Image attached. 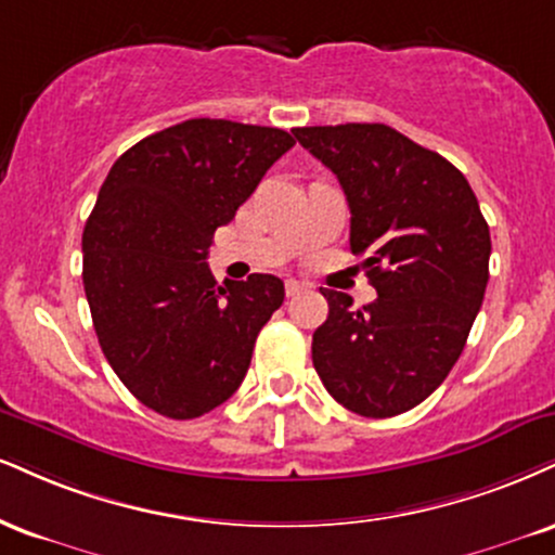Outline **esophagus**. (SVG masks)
Listing matches in <instances>:
<instances>
[{
	"instance_id": "34e87169",
	"label": "esophagus",
	"mask_w": 555,
	"mask_h": 555,
	"mask_svg": "<svg viewBox=\"0 0 555 555\" xmlns=\"http://www.w3.org/2000/svg\"><path fill=\"white\" fill-rule=\"evenodd\" d=\"M302 289H307L305 282H297V279H286V284H284L286 297H295V295H299V292H302Z\"/></svg>"
}]
</instances>
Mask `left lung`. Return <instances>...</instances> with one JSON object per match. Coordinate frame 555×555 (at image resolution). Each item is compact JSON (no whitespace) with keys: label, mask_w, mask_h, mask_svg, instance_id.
I'll return each mask as SVG.
<instances>
[{"label":"left lung","mask_w":555,"mask_h":555,"mask_svg":"<svg viewBox=\"0 0 555 555\" xmlns=\"http://www.w3.org/2000/svg\"><path fill=\"white\" fill-rule=\"evenodd\" d=\"M295 137L336 172L351 253L366 256L377 289L362 310L320 289L328 320L312 333V364L344 409L398 416L429 398L465 349L489 284V224L463 172L390 126H305Z\"/></svg>","instance_id":"1"}]
</instances>
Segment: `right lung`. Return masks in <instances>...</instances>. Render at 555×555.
Here are the masks:
<instances>
[{
  "label": "right lung",
  "mask_w": 555,
  "mask_h": 555,
  "mask_svg": "<svg viewBox=\"0 0 555 555\" xmlns=\"http://www.w3.org/2000/svg\"><path fill=\"white\" fill-rule=\"evenodd\" d=\"M292 133L191 118L126 150L82 232V282L100 349L146 409L198 418L237 390L284 282H214L217 227L232 222Z\"/></svg>",
  "instance_id": "1"
}]
</instances>
